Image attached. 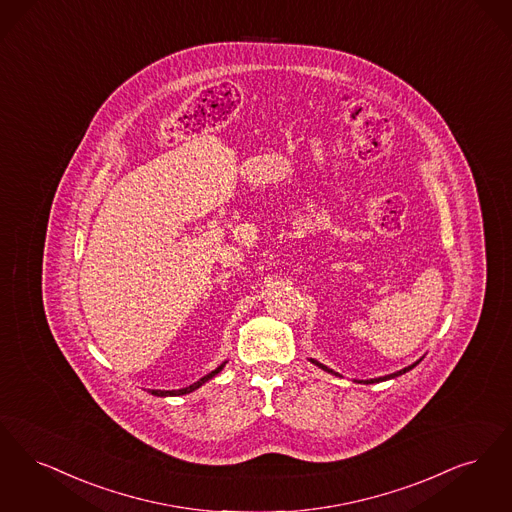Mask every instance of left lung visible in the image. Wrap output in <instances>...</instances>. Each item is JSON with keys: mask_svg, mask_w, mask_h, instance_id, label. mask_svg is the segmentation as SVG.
<instances>
[{"mask_svg": "<svg viewBox=\"0 0 512 512\" xmlns=\"http://www.w3.org/2000/svg\"><path fill=\"white\" fill-rule=\"evenodd\" d=\"M310 361H312V363H315V365H317V367H321V369H323V371H327V373H331V375H336V377H340V375H338V373H334L333 369H329V367H325V365H321V363H319V361H315V359H310ZM421 361H423V357H421V359H419V361H415V363H413V365H409V367H405V369H401V371H396V373H392V375H386V377L369 378V380H359V382H363V384H375V382H382V380H388V378L400 377V375H403V373H407V371H411V369H413V367H417V365H419V363H421Z\"/></svg>", "mask_w": 512, "mask_h": 512, "instance_id": "obj_1", "label": "left lung"}]
</instances>
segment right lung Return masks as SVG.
<instances>
[{
	"label": "right lung",
	"instance_id": "1",
	"mask_svg": "<svg viewBox=\"0 0 512 512\" xmlns=\"http://www.w3.org/2000/svg\"><path fill=\"white\" fill-rule=\"evenodd\" d=\"M225 363H227V361H223L220 367H216V369H214L212 373H208L206 377H202L200 380H197V382H193L191 386H185V388H179V390H151V394H153V396H160V398H166V396H183V394H191V392H195L197 388H200L204 382H208L210 378L216 377V375L222 371L223 367H225Z\"/></svg>",
	"mask_w": 512,
	"mask_h": 512
}]
</instances>
